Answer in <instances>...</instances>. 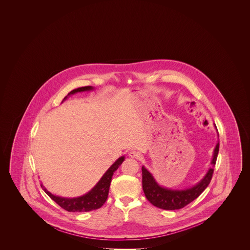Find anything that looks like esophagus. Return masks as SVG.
Here are the masks:
<instances>
[{
	"mask_svg": "<svg viewBox=\"0 0 250 250\" xmlns=\"http://www.w3.org/2000/svg\"><path fill=\"white\" fill-rule=\"evenodd\" d=\"M128 155H129L131 158H138V157H140V154L137 151H134V150L130 151Z\"/></svg>",
	"mask_w": 250,
	"mask_h": 250,
	"instance_id": "obj_1",
	"label": "esophagus"
}]
</instances>
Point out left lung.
I'll return each mask as SVG.
<instances>
[{"label":"left lung","instance_id":"obj_1","mask_svg":"<svg viewBox=\"0 0 250 250\" xmlns=\"http://www.w3.org/2000/svg\"><path fill=\"white\" fill-rule=\"evenodd\" d=\"M214 128L217 132L216 126ZM218 135V133H217ZM219 151V142H217L211 160V167L208 168L205 175L198 183L182 189L169 188L163 187L157 183L154 175L145 167H142L143 170V188L147 200L155 207L164 210H178L197 199L211 182L214 172V167Z\"/></svg>","mask_w":250,"mask_h":250}]
</instances>
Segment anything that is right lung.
Returning <instances> with one entry per match:
<instances>
[{
    "label": "right lung",
    "instance_id": "right-lung-1",
    "mask_svg": "<svg viewBox=\"0 0 250 250\" xmlns=\"http://www.w3.org/2000/svg\"><path fill=\"white\" fill-rule=\"evenodd\" d=\"M95 88L93 86H85L82 88H78L71 91L68 95H66L62 103L66 100L70 95H75L77 93H83V92H90L94 91ZM125 159V155L119 157L111 166L109 167L107 169V171L103 174V176L100 178V180L97 182V184L90 191L85 193L83 196L76 197V198H65V197H61V196H56L49 191L41 184L42 188L47 193L48 197L59 204L62 208L68 212H89L93 211L95 209L100 208L105 202L107 201V195H108V190H109V186L112 175L115 170L121 166V164L124 162Z\"/></svg>",
    "mask_w": 250,
    "mask_h": 250
}]
</instances>
